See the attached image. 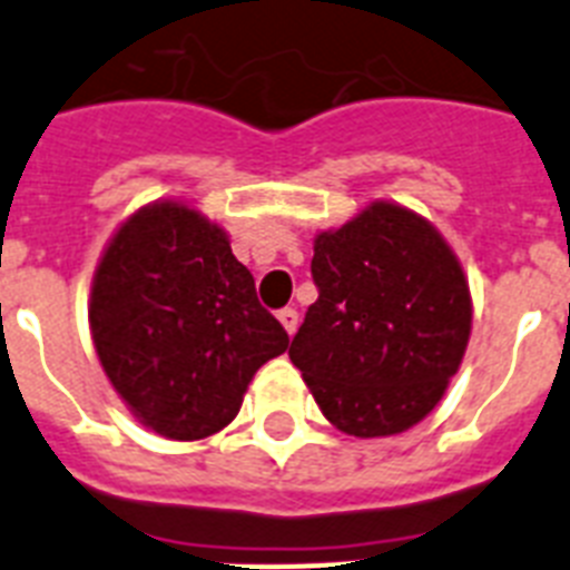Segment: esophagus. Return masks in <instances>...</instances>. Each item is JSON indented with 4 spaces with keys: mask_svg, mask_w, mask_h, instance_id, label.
<instances>
[{
    "mask_svg": "<svg viewBox=\"0 0 570 570\" xmlns=\"http://www.w3.org/2000/svg\"><path fill=\"white\" fill-rule=\"evenodd\" d=\"M277 318H281V324H284L286 333H289V336H295V330H298V309L284 307L281 313H277Z\"/></svg>",
    "mask_w": 570,
    "mask_h": 570,
    "instance_id": "esophagus-1",
    "label": "esophagus"
}]
</instances>
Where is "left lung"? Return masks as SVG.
I'll list each match as a JSON object with an SVG mask.
<instances>
[{
    "instance_id": "obj_1",
    "label": "left lung",
    "mask_w": 570,
    "mask_h": 570,
    "mask_svg": "<svg viewBox=\"0 0 570 570\" xmlns=\"http://www.w3.org/2000/svg\"><path fill=\"white\" fill-rule=\"evenodd\" d=\"M318 298L289 344L324 417L353 438L400 434L440 403L470 342L455 252L420 214L371 203L313 246Z\"/></svg>"
}]
</instances>
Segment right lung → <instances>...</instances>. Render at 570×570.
<instances>
[{"instance_id":"right-lung-1","label":"right lung","mask_w":570,"mask_h":570,"mask_svg":"<svg viewBox=\"0 0 570 570\" xmlns=\"http://www.w3.org/2000/svg\"><path fill=\"white\" fill-rule=\"evenodd\" d=\"M89 327L112 389L147 429L203 440L237 417L289 344L228 234L181 203L138 208L92 277Z\"/></svg>"}]
</instances>
